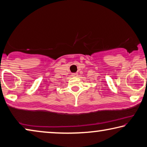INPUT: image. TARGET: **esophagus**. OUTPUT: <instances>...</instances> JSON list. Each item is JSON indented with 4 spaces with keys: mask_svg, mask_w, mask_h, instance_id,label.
<instances>
[{
    "mask_svg": "<svg viewBox=\"0 0 147 147\" xmlns=\"http://www.w3.org/2000/svg\"><path fill=\"white\" fill-rule=\"evenodd\" d=\"M71 76H72V77H74V78H77V77H78V74H72Z\"/></svg>",
    "mask_w": 147,
    "mask_h": 147,
    "instance_id": "esophagus-1",
    "label": "esophagus"
}]
</instances>
